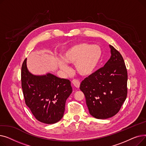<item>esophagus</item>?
I'll return each instance as SVG.
<instances>
[{
    "instance_id": "34e87169",
    "label": "esophagus",
    "mask_w": 146,
    "mask_h": 146,
    "mask_svg": "<svg viewBox=\"0 0 146 146\" xmlns=\"http://www.w3.org/2000/svg\"><path fill=\"white\" fill-rule=\"evenodd\" d=\"M72 83H73V85L74 87H76V88H79L80 87V82L78 80H76V79H74L72 81Z\"/></svg>"
}]
</instances>
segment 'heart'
I'll return each mask as SVG.
<instances>
[{"label": "heart", "instance_id": "1", "mask_svg": "<svg viewBox=\"0 0 146 146\" xmlns=\"http://www.w3.org/2000/svg\"><path fill=\"white\" fill-rule=\"evenodd\" d=\"M102 51L98 45L87 42L76 44L69 47L63 54L58 66L65 73L70 68L67 64H74L76 70L82 76H88L96 70L101 60Z\"/></svg>", "mask_w": 146, "mask_h": 146}]
</instances>
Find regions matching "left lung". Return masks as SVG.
I'll return each instance as SVG.
<instances>
[{
	"instance_id": "left-lung-1",
	"label": "left lung",
	"mask_w": 146,
	"mask_h": 146,
	"mask_svg": "<svg viewBox=\"0 0 146 146\" xmlns=\"http://www.w3.org/2000/svg\"><path fill=\"white\" fill-rule=\"evenodd\" d=\"M111 56L104 66L84 79L80 89L90 114L107 119L117 114L127 95V68L121 54L110 45Z\"/></svg>"
}]
</instances>
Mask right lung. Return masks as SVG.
Here are the masks:
<instances>
[{"mask_svg":"<svg viewBox=\"0 0 146 146\" xmlns=\"http://www.w3.org/2000/svg\"><path fill=\"white\" fill-rule=\"evenodd\" d=\"M21 82L25 104L37 120L51 124L63 118L66 101L72 92L70 80L50 73L33 74L28 70L26 58L22 66Z\"/></svg>","mask_w":146,"mask_h":146,"instance_id":"add662e5","label":"right lung"}]
</instances>
